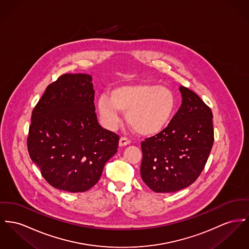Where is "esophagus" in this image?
Segmentation results:
<instances>
[{"label": "esophagus", "mask_w": 249, "mask_h": 249, "mask_svg": "<svg viewBox=\"0 0 249 249\" xmlns=\"http://www.w3.org/2000/svg\"><path fill=\"white\" fill-rule=\"evenodd\" d=\"M130 142H131V141H130L129 139L124 138V137H122V138L120 139V141H119V145H120V146H125V145L130 144Z\"/></svg>", "instance_id": "obj_1"}]
</instances>
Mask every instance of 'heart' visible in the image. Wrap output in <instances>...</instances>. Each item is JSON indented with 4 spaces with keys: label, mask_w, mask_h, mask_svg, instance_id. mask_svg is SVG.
Wrapping results in <instances>:
<instances>
[{
    "label": "heart",
    "mask_w": 249,
    "mask_h": 249,
    "mask_svg": "<svg viewBox=\"0 0 249 249\" xmlns=\"http://www.w3.org/2000/svg\"><path fill=\"white\" fill-rule=\"evenodd\" d=\"M100 116L109 128L120 122V111L126 112V122L140 135L152 136L162 131L176 108V96L167 87L156 84L125 85L115 88L98 99Z\"/></svg>",
    "instance_id": "b5f03b06"
}]
</instances>
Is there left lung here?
<instances>
[{"label":"left lung","mask_w":249,"mask_h":249,"mask_svg":"<svg viewBox=\"0 0 249 249\" xmlns=\"http://www.w3.org/2000/svg\"><path fill=\"white\" fill-rule=\"evenodd\" d=\"M179 90L182 104L168 126L141 144V176L156 193H175L195 182L214 141L211 108L188 88Z\"/></svg>","instance_id":"1"}]
</instances>
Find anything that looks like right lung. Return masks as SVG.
Returning a JSON list of instances; mask_svg holds the SVG:
<instances>
[{
    "label": "right lung",
    "mask_w": 249,
    "mask_h": 249,
    "mask_svg": "<svg viewBox=\"0 0 249 249\" xmlns=\"http://www.w3.org/2000/svg\"><path fill=\"white\" fill-rule=\"evenodd\" d=\"M91 81L85 73L59 76L32 111L29 156L51 186L69 193L98 182L119 145V136L98 123Z\"/></svg>",
    "instance_id": "1"
}]
</instances>
